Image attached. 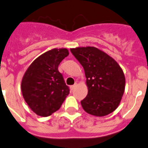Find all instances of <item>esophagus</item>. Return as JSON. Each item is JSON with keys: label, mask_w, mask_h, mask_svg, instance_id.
Wrapping results in <instances>:
<instances>
[{"label": "esophagus", "mask_w": 148, "mask_h": 148, "mask_svg": "<svg viewBox=\"0 0 148 148\" xmlns=\"http://www.w3.org/2000/svg\"><path fill=\"white\" fill-rule=\"evenodd\" d=\"M77 86V84H74V85H73V86H70V88H71V91H73V90L74 89V88H75V87Z\"/></svg>", "instance_id": "1"}]
</instances>
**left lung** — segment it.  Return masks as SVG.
Instances as JSON below:
<instances>
[{"mask_svg":"<svg viewBox=\"0 0 148 148\" xmlns=\"http://www.w3.org/2000/svg\"><path fill=\"white\" fill-rule=\"evenodd\" d=\"M71 52L83 67L88 95L81 105L90 115L105 116L117 109L124 95L125 77L119 65L95 47L71 48Z\"/></svg>","mask_w":148,"mask_h":148,"instance_id":"1","label":"left lung"}]
</instances>
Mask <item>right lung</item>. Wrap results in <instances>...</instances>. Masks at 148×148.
Returning <instances> with one entry per match:
<instances>
[{
  "label": "right lung",
  "mask_w": 148,
  "mask_h": 148,
  "mask_svg": "<svg viewBox=\"0 0 148 148\" xmlns=\"http://www.w3.org/2000/svg\"><path fill=\"white\" fill-rule=\"evenodd\" d=\"M69 54L66 48H54L44 53L32 62L23 77V97L29 108L39 116L52 115L69 95V86L58 71L62 60Z\"/></svg>",
  "instance_id": "right-lung-1"
}]
</instances>
